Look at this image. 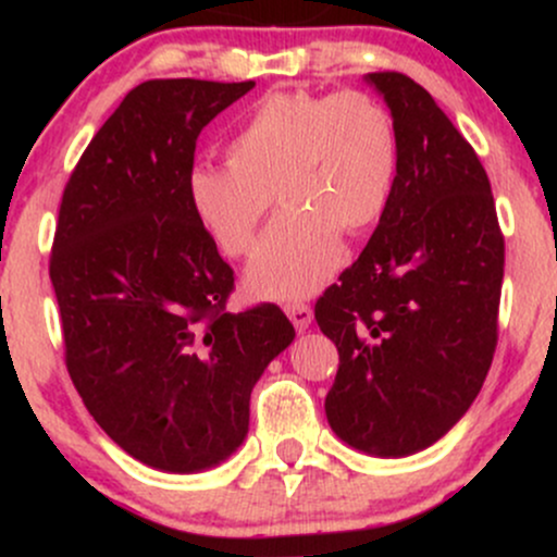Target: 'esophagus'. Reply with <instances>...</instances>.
<instances>
[{"instance_id":"34e87169","label":"esophagus","mask_w":557,"mask_h":557,"mask_svg":"<svg viewBox=\"0 0 557 557\" xmlns=\"http://www.w3.org/2000/svg\"><path fill=\"white\" fill-rule=\"evenodd\" d=\"M285 311H287V317H290V322L296 324L298 332L309 330L311 319H314V311H311V306L309 304H298V300H296V304H287Z\"/></svg>"}]
</instances>
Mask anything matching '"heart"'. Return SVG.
<instances>
[{
	"label": "heart",
	"mask_w": 557,
	"mask_h": 557,
	"mask_svg": "<svg viewBox=\"0 0 557 557\" xmlns=\"http://www.w3.org/2000/svg\"><path fill=\"white\" fill-rule=\"evenodd\" d=\"M400 168L393 114L367 91L264 96L227 140V162L190 170L188 196L227 257H246L272 196L274 220L251 264L270 298L317 290L341 261V235L359 238L385 214Z\"/></svg>",
	"instance_id": "heart-1"
}]
</instances>
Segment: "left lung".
<instances>
[{
	"mask_svg": "<svg viewBox=\"0 0 557 557\" xmlns=\"http://www.w3.org/2000/svg\"><path fill=\"white\" fill-rule=\"evenodd\" d=\"M400 136L393 196L361 257L314 306L337 345L324 411L350 447L424 450L469 411L497 345L505 240L476 151L426 88L385 70Z\"/></svg>",
	"mask_w": 557,
	"mask_h": 557,
	"instance_id": "left-lung-1",
	"label": "left lung"
}]
</instances>
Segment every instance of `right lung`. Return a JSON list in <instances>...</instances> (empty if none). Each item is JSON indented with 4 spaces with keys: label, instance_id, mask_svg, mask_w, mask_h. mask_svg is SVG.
Returning a JSON list of instances; mask_svg holds the SVG:
<instances>
[{
    "label": "right lung",
    "instance_id": "add662e5",
    "mask_svg": "<svg viewBox=\"0 0 557 557\" xmlns=\"http://www.w3.org/2000/svg\"><path fill=\"white\" fill-rule=\"evenodd\" d=\"M257 86L133 88L65 185L49 277L70 380L127 456L172 474L225 461L261 372L296 337L277 304L233 314V267L188 196L198 133Z\"/></svg>",
    "mask_w": 557,
    "mask_h": 557
}]
</instances>
